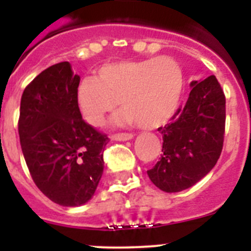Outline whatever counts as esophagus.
I'll return each mask as SVG.
<instances>
[{"instance_id":"1","label":"esophagus","mask_w":251,"mask_h":251,"mask_svg":"<svg viewBox=\"0 0 251 251\" xmlns=\"http://www.w3.org/2000/svg\"><path fill=\"white\" fill-rule=\"evenodd\" d=\"M110 138L114 141H129L133 138V134L132 133H115V134H112Z\"/></svg>"}]
</instances>
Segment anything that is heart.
<instances>
[{
  "label": "heart",
  "mask_w": 251,
  "mask_h": 251,
  "mask_svg": "<svg viewBox=\"0 0 251 251\" xmlns=\"http://www.w3.org/2000/svg\"><path fill=\"white\" fill-rule=\"evenodd\" d=\"M185 88L181 65L171 56L124 60L99 68L97 76L81 79L75 90L77 110L86 123L99 127L121 103L119 123L153 129L176 113Z\"/></svg>",
  "instance_id": "b5f03b06"
}]
</instances>
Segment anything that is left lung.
I'll use <instances>...</instances> for the list:
<instances>
[{"mask_svg":"<svg viewBox=\"0 0 251 251\" xmlns=\"http://www.w3.org/2000/svg\"><path fill=\"white\" fill-rule=\"evenodd\" d=\"M183 108L158 130L163 138L162 157L147 171L154 185L165 192L191 187L216 165L224 146L225 94L215 75L192 81Z\"/></svg>","mask_w":251,"mask_h":251,"instance_id":"8db88e82","label":"left lung"}]
</instances>
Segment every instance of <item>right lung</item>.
<instances>
[{
	"label": "right lung",
	"mask_w": 251,
	"mask_h": 251,
	"mask_svg": "<svg viewBox=\"0 0 251 251\" xmlns=\"http://www.w3.org/2000/svg\"><path fill=\"white\" fill-rule=\"evenodd\" d=\"M80 83L68 61L40 73L24 90L19 136L35 185L55 203L79 206L94 195L109 138L81 118L75 103Z\"/></svg>",
	"instance_id": "1"
}]
</instances>
